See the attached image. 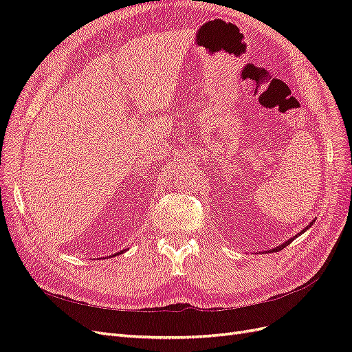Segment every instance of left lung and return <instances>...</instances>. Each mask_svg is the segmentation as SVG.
I'll use <instances>...</instances> for the list:
<instances>
[{"mask_svg":"<svg viewBox=\"0 0 352 352\" xmlns=\"http://www.w3.org/2000/svg\"><path fill=\"white\" fill-rule=\"evenodd\" d=\"M313 221H314V220H313ZM313 221L310 223V225H307V228H305V229H302V230H301L300 233H298V235H296V236H300V235H302V233H304V232H305L307 229H310V228H311V225H313ZM296 236H294V238H289V239H287L286 242L280 243V245H279V247H276V248L270 250V252H276V251H280V250H283V248H285V247H287V245H289V243H291V242H292V241H294V239H295Z\"/></svg>","mask_w":352,"mask_h":352,"instance_id":"obj_1","label":"left lung"}]
</instances>
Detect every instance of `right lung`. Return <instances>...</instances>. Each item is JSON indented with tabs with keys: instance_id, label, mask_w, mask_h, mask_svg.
I'll list each match as a JSON object with an SVG mask.
<instances>
[{
	"instance_id": "1",
	"label": "right lung",
	"mask_w": 352,
	"mask_h": 352,
	"mask_svg": "<svg viewBox=\"0 0 352 352\" xmlns=\"http://www.w3.org/2000/svg\"><path fill=\"white\" fill-rule=\"evenodd\" d=\"M124 251H126V250H124ZM124 251H120V252H117V254H114V255H119V254H123Z\"/></svg>"
}]
</instances>
